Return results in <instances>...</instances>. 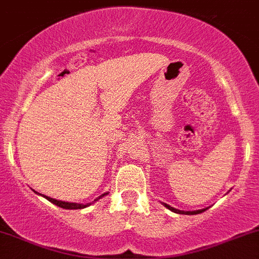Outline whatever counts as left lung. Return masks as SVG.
Returning a JSON list of instances; mask_svg holds the SVG:
<instances>
[{"label":"left lung","instance_id":"8db88e82","mask_svg":"<svg viewBox=\"0 0 259 259\" xmlns=\"http://www.w3.org/2000/svg\"><path fill=\"white\" fill-rule=\"evenodd\" d=\"M164 206L165 207H167L168 209H171L172 212H175V213H180V214H197V213H201V212H203L207 209V208H202V209H197V211H181V209L171 207V206L167 205V203H164Z\"/></svg>","mask_w":259,"mask_h":259}]
</instances>
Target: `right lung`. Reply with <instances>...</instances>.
<instances>
[{
    "instance_id": "right-lung-1",
    "label": "right lung",
    "mask_w": 259,
    "mask_h": 259,
    "mask_svg": "<svg viewBox=\"0 0 259 259\" xmlns=\"http://www.w3.org/2000/svg\"><path fill=\"white\" fill-rule=\"evenodd\" d=\"M33 191H34V190H33ZM34 192H36V191H34ZM36 194H38V192H36ZM107 194H108V192H107ZM107 194L100 195L99 197H98L97 200H94V201H98V200H99V198H102L103 196H105ZM38 195H40V194H38ZM40 196H43V197H46V198H47L48 201H51L52 203H54V205L59 206V207H62V208H67V209H80V208H85V207H88V206L91 205V203H87V205H83V203L65 202V201H59V200H56V198L48 197V196H45V195H40Z\"/></svg>"
}]
</instances>
